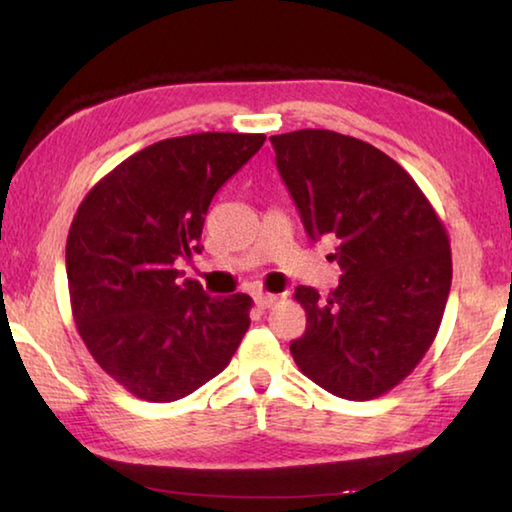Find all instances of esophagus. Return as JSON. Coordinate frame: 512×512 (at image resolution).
<instances>
[{
    "label": "esophagus",
    "instance_id": "1",
    "mask_svg": "<svg viewBox=\"0 0 512 512\" xmlns=\"http://www.w3.org/2000/svg\"><path fill=\"white\" fill-rule=\"evenodd\" d=\"M253 298H255V305H257L259 309H268V307H273V305H275V300H277V296H273V293H262V291H257Z\"/></svg>",
    "mask_w": 512,
    "mask_h": 512
}]
</instances>
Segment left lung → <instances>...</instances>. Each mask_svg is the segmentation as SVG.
<instances>
[{
    "label": "left lung",
    "mask_w": 512,
    "mask_h": 512,
    "mask_svg": "<svg viewBox=\"0 0 512 512\" xmlns=\"http://www.w3.org/2000/svg\"><path fill=\"white\" fill-rule=\"evenodd\" d=\"M277 171L307 235L336 241L341 280L327 298L298 287L305 334L291 354L343 400H372L418 366L452 287L443 221L400 164L357 137L323 128L273 135Z\"/></svg>",
    "instance_id": "obj_1"
}]
</instances>
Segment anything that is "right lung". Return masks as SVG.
<instances>
[{"label": "right lung", "mask_w": 512, "mask_h": 512, "mask_svg": "<svg viewBox=\"0 0 512 512\" xmlns=\"http://www.w3.org/2000/svg\"><path fill=\"white\" fill-rule=\"evenodd\" d=\"M266 135L196 133L117 164L76 210L65 264L72 316L94 361L146 402L180 400L219 375L250 325L246 293L212 298L180 282L201 253L214 194Z\"/></svg>", "instance_id": "right-lung-1"}]
</instances>
